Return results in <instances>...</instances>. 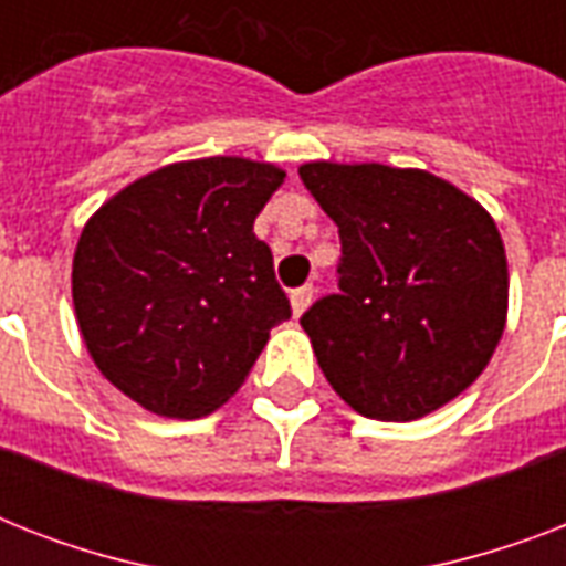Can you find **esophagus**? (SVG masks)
<instances>
[{
    "instance_id": "1",
    "label": "esophagus",
    "mask_w": 566,
    "mask_h": 566,
    "mask_svg": "<svg viewBox=\"0 0 566 566\" xmlns=\"http://www.w3.org/2000/svg\"><path fill=\"white\" fill-rule=\"evenodd\" d=\"M311 300H314V287L311 284H305V287H296V291H291V311L293 317L300 319L305 311H308Z\"/></svg>"
}]
</instances>
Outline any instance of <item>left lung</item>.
Here are the masks:
<instances>
[{
  "instance_id": "1",
  "label": "left lung",
  "mask_w": 566,
  "mask_h": 566,
  "mask_svg": "<svg viewBox=\"0 0 566 566\" xmlns=\"http://www.w3.org/2000/svg\"><path fill=\"white\" fill-rule=\"evenodd\" d=\"M300 176L344 247L340 293L300 319L328 385L385 422L452 402L509 319V258L491 213L417 167L308 161Z\"/></svg>"
}]
</instances>
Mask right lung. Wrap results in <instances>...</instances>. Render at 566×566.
Instances as JSON below:
<instances>
[{"label": "right lung", "instance_id": "1", "mask_svg": "<svg viewBox=\"0 0 566 566\" xmlns=\"http://www.w3.org/2000/svg\"><path fill=\"white\" fill-rule=\"evenodd\" d=\"M287 172L240 155L167 164L114 193L73 255L78 332L99 373L158 417L238 394L291 319L255 217Z\"/></svg>", "mask_w": 566, "mask_h": 566}]
</instances>
